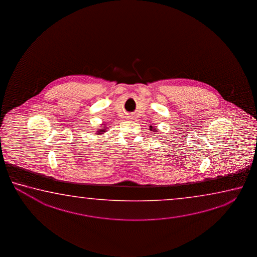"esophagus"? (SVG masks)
Wrapping results in <instances>:
<instances>
[{
  "instance_id": "obj_1",
  "label": "esophagus",
  "mask_w": 257,
  "mask_h": 257,
  "mask_svg": "<svg viewBox=\"0 0 257 257\" xmlns=\"http://www.w3.org/2000/svg\"><path fill=\"white\" fill-rule=\"evenodd\" d=\"M127 117H128V118H131V116H127Z\"/></svg>"
}]
</instances>
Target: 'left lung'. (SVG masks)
Returning <instances> with one entry per match:
<instances>
[{
	"instance_id": "left-lung-1",
	"label": "left lung",
	"mask_w": 257,
	"mask_h": 257,
	"mask_svg": "<svg viewBox=\"0 0 257 257\" xmlns=\"http://www.w3.org/2000/svg\"><path fill=\"white\" fill-rule=\"evenodd\" d=\"M154 128H155V127H154ZM154 128H153V127H150V131H152V130H154ZM154 132H157V130H154Z\"/></svg>"
}]
</instances>
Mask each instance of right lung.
I'll return each instance as SVG.
<instances>
[{
  "label": "right lung",
  "mask_w": 257,
  "mask_h": 257,
  "mask_svg": "<svg viewBox=\"0 0 257 257\" xmlns=\"http://www.w3.org/2000/svg\"><path fill=\"white\" fill-rule=\"evenodd\" d=\"M104 132H106V128H99L97 131V135H100V134H103Z\"/></svg>",
  "instance_id": "1"
}]
</instances>
